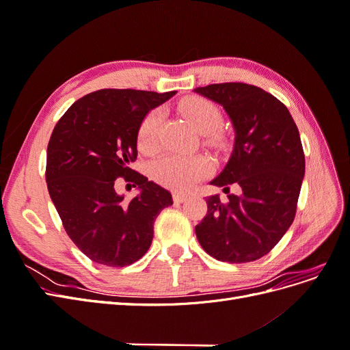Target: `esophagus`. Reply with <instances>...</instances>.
<instances>
[{
    "label": "esophagus",
    "instance_id": "obj_1",
    "mask_svg": "<svg viewBox=\"0 0 350 350\" xmlns=\"http://www.w3.org/2000/svg\"><path fill=\"white\" fill-rule=\"evenodd\" d=\"M188 200V196L187 194H183V193H175L174 194V201L175 203H184V201Z\"/></svg>",
    "mask_w": 350,
    "mask_h": 350
}]
</instances>
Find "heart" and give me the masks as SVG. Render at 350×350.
Wrapping results in <instances>:
<instances>
[{"label": "heart", "instance_id": "b5f03b06", "mask_svg": "<svg viewBox=\"0 0 350 350\" xmlns=\"http://www.w3.org/2000/svg\"><path fill=\"white\" fill-rule=\"evenodd\" d=\"M184 118L201 134H207L211 143H219L220 135L216 130L221 124V113L213 102L203 98H187L179 105ZM161 111H152L144 116L139 126L137 143L144 153H154L161 146ZM213 171V163L203 154L194 156H165L153 165L152 172L156 181L176 191H188L201 179Z\"/></svg>", "mask_w": 350, "mask_h": 350}]
</instances>
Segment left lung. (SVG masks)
<instances>
[{
    "label": "left lung",
    "mask_w": 350,
    "mask_h": 350,
    "mask_svg": "<svg viewBox=\"0 0 350 350\" xmlns=\"http://www.w3.org/2000/svg\"><path fill=\"white\" fill-rule=\"evenodd\" d=\"M196 93L224 107L235 144L224 171L210 184L207 215L196 226L203 250L219 261L250 262L269 254L289 229L305 174L298 126L273 94L247 83H219ZM234 183L237 194L230 195Z\"/></svg>",
    "instance_id": "obj_1"
}]
</instances>
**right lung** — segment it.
<instances>
[{
	"label": "right lung",
	"mask_w": 350,
	"mask_h": 350,
	"mask_svg": "<svg viewBox=\"0 0 350 350\" xmlns=\"http://www.w3.org/2000/svg\"><path fill=\"white\" fill-rule=\"evenodd\" d=\"M175 92L102 89L74 102L51 134L46 185L67 235L92 261L125 267L140 260L153 224L172 204L167 189L129 166L137 159L144 116ZM124 177L141 196L124 202L113 185Z\"/></svg>",
	"instance_id": "right-lung-1"
}]
</instances>
